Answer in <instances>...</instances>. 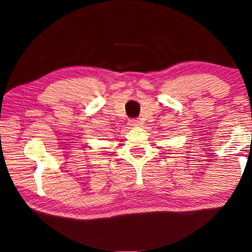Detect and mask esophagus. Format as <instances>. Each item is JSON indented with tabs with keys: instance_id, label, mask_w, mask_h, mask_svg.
<instances>
[{
	"instance_id": "34e87169",
	"label": "esophagus",
	"mask_w": 252,
	"mask_h": 252,
	"mask_svg": "<svg viewBox=\"0 0 252 252\" xmlns=\"http://www.w3.org/2000/svg\"><path fill=\"white\" fill-rule=\"evenodd\" d=\"M139 125H140V122H139V120H136V119H131V120H129V126H130L135 127V126H138Z\"/></svg>"
}]
</instances>
